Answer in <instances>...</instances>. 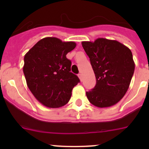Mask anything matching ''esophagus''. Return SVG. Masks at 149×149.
Masks as SVG:
<instances>
[{"label":"esophagus","mask_w":149,"mask_h":149,"mask_svg":"<svg viewBox=\"0 0 149 149\" xmlns=\"http://www.w3.org/2000/svg\"><path fill=\"white\" fill-rule=\"evenodd\" d=\"M78 76H79V79H80V80L82 81V75H81V73H79V74L78 75Z\"/></svg>","instance_id":"obj_1"}]
</instances>
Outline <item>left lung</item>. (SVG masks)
Masks as SVG:
<instances>
[{
    "mask_svg": "<svg viewBox=\"0 0 149 149\" xmlns=\"http://www.w3.org/2000/svg\"><path fill=\"white\" fill-rule=\"evenodd\" d=\"M96 76L95 87L86 94L97 107H109L125 96L135 70L133 55L128 47L116 40L98 38L82 42Z\"/></svg>",
    "mask_w": 149,
    "mask_h": 149,
    "instance_id": "8db88e82",
    "label": "left lung"
}]
</instances>
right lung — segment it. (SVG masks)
I'll list each match as a JSON object with an SVG mask.
<instances>
[{"instance_id":"1","label":"right lung","mask_w":149,"mask_h":149,"mask_svg":"<svg viewBox=\"0 0 149 149\" xmlns=\"http://www.w3.org/2000/svg\"><path fill=\"white\" fill-rule=\"evenodd\" d=\"M74 42H62L45 37L36 43L26 54L23 71L29 88L47 107L58 108L70 100L73 87L80 82L70 72L68 52L76 47Z\"/></svg>"}]
</instances>
